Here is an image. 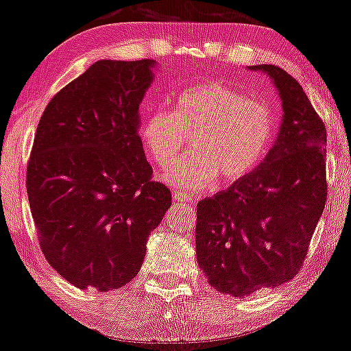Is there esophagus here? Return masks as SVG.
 Wrapping results in <instances>:
<instances>
[{
	"label": "esophagus",
	"mask_w": 351,
	"mask_h": 351,
	"mask_svg": "<svg viewBox=\"0 0 351 351\" xmlns=\"http://www.w3.org/2000/svg\"><path fill=\"white\" fill-rule=\"evenodd\" d=\"M172 198H174V201H180V203H189V204L196 203V198H193V196L189 193H182V191H174Z\"/></svg>",
	"instance_id": "34e87169"
}]
</instances>
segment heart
<instances>
[{"label": "heart", "instance_id": "obj_1", "mask_svg": "<svg viewBox=\"0 0 351 351\" xmlns=\"http://www.w3.org/2000/svg\"><path fill=\"white\" fill-rule=\"evenodd\" d=\"M190 134V152L165 174L177 189L199 191L219 179L234 184L261 166L276 134L270 105L223 81L210 80L176 95L174 112L143 118L141 138L158 167L169 166Z\"/></svg>", "mask_w": 351, "mask_h": 351}]
</instances>
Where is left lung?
Wrapping results in <instances>:
<instances>
[{"label":"left lung","mask_w":351,"mask_h":351,"mask_svg":"<svg viewBox=\"0 0 351 351\" xmlns=\"http://www.w3.org/2000/svg\"><path fill=\"white\" fill-rule=\"evenodd\" d=\"M270 75L282 100L275 145L246 179L196 206V258L219 292L244 297L299 273L328 198L326 128L292 76Z\"/></svg>","instance_id":"left-lung-1"}]
</instances>
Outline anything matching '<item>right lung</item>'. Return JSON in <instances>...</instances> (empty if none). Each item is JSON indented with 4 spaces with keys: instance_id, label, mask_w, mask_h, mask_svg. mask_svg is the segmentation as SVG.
Instances as JSON below:
<instances>
[{
    "instance_id": "obj_1",
    "label": "right lung",
    "mask_w": 351,
    "mask_h": 351,
    "mask_svg": "<svg viewBox=\"0 0 351 351\" xmlns=\"http://www.w3.org/2000/svg\"><path fill=\"white\" fill-rule=\"evenodd\" d=\"M153 65L95 62L51 99L38 123L27 165L38 243L51 267L80 289L131 281L171 206L138 136V104Z\"/></svg>"
}]
</instances>
